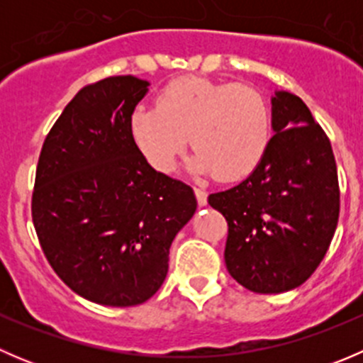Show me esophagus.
<instances>
[{
  "label": "esophagus",
  "instance_id": "34e87169",
  "mask_svg": "<svg viewBox=\"0 0 363 363\" xmlns=\"http://www.w3.org/2000/svg\"><path fill=\"white\" fill-rule=\"evenodd\" d=\"M195 195H196V202H199V205L207 203V193H205L203 189L195 188Z\"/></svg>",
  "mask_w": 363,
  "mask_h": 363
}]
</instances>
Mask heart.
<instances>
[{
	"instance_id": "1",
	"label": "heart",
	"mask_w": 363,
	"mask_h": 363,
	"mask_svg": "<svg viewBox=\"0 0 363 363\" xmlns=\"http://www.w3.org/2000/svg\"><path fill=\"white\" fill-rule=\"evenodd\" d=\"M131 135L152 168L168 174L189 144L191 167L237 181L259 164L270 140V108L258 89L203 77L172 80L156 107H138Z\"/></svg>"
}]
</instances>
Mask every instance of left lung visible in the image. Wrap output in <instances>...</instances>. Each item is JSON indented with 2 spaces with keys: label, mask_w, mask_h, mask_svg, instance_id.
<instances>
[{
  "label": "left lung",
  "mask_w": 363,
  "mask_h": 363,
  "mask_svg": "<svg viewBox=\"0 0 363 363\" xmlns=\"http://www.w3.org/2000/svg\"><path fill=\"white\" fill-rule=\"evenodd\" d=\"M265 156L247 179L208 195L228 223L230 276L256 294H283L306 283L337 228L340 191L330 138L295 94L272 98Z\"/></svg>",
  "instance_id": "8db88e82"
}]
</instances>
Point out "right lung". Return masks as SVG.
Listing matches in <instances>:
<instances>
[{"instance_id":"1","label":"right lung","mask_w":363,"mask_h":363,"mask_svg":"<svg viewBox=\"0 0 363 363\" xmlns=\"http://www.w3.org/2000/svg\"><path fill=\"white\" fill-rule=\"evenodd\" d=\"M147 80L107 77L65 107L42 145L31 216L60 279L94 303H144L163 284L168 252L196 211L193 189L156 172L131 135Z\"/></svg>"}]
</instances>
